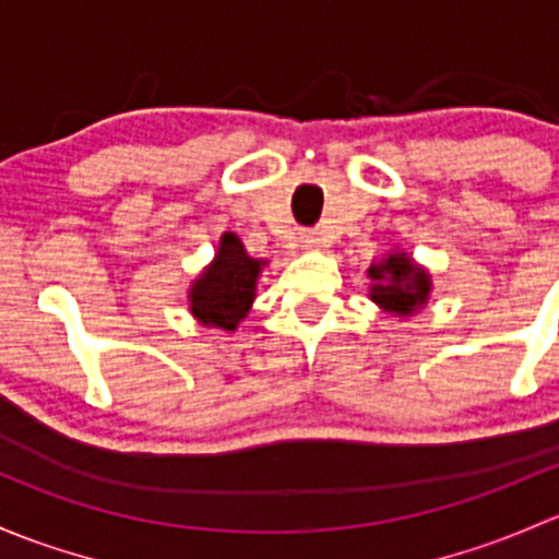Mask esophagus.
Wrapping results in <instances>:
<instances>
[{"instance_id":"1","label":"esophagus","mask_w":559,"mask_h":559,"mask_svg":"<svg viewBox=\"0 0 559 559\" xmlns=\"http://www.w3.org/2000/svg\"><path fill=\"white\" fill-rule=\"evenodd\" d=\"M298 239H301L304 250H318V247H320V237L314 231H304Z\"/></svg>"}]
</instances>
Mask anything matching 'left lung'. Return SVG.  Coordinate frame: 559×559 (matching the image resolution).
Returning a JSON list of instances; mask_svg holds the SVG:
<instances>
[{"label": "left lung", "mask_w": 559, "mask_h": 559, "mask_svg": "<svg viewBox=\"0 0 559 559\" xmlns=\"http://www.w3.org/2000/svg\"><path fill=\"white\" fill-rule=\"evenodd\" d=\"M368 298L390 318H414L428 307L433 277L404 250H390L368 266Z\"/></svg>", "instance_id": "1"}]
</instances>
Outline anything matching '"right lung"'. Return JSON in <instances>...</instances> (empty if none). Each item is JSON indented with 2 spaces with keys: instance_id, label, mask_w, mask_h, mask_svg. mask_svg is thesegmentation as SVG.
I'll list each match as a JSON object with an SVG mask.
<instances>
[{
  "instance_id": "add662e5",
  "label": "right lung",
  "mask_w": 559,
  "mask_h": 559,
  "mask_svg": "<svg viewBox=\"0 0 559 559\" xmlns=\"http://www.w3.org/2000/svg\"><path fill=\"white\" fill-rule=\"evenodd\" d=\"M266 263L252 258L237 234L226 231L217 241L215 258L188 287V312L199 325L234 333L255 301L258 277Z\"/></svg>"
}]
</instances>
